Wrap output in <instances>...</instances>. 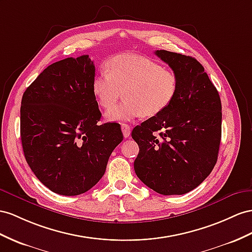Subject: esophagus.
Segmentation results:
<instances>
[{
  "label": "esophagus",
  "instance_id": "1",
  "mask_svg": "<svg viewBox=\"0 0 252 252\" xmlns=\"http://www.w3.org/2000/svg\"><path fill=\"white\" fill-rule=\"evenodd\" d=\"M121 130H122V133H124V136L126 138H127L128 136H130V134H131V127H130V126L124 124V125L121 126Z\"/></svg>",
  "mask_w": 252,
  "mask_h": 252
}]
</instances>
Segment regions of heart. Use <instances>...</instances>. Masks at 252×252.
Returning a JSON list of instances; mask_svg holds the SVG:
<instances>
[{
    "mask_svg": "<svg viewBox=\"0 0 252 252\" xmlns=\"http://www.w3.org/2000/svg\"><path fill=\"white\" fill-rule=\"evenodd\" d=\"M124 94L125 100L114 107ZM93 93L101 107L108 110L107 121H131L140 116L153 117L164 112L178 93V77L158 63L134 54L109 59L105 71L93 80Z\"/></svg>",
    "mask_w": 252,
    "mask_h": 252,
    "instance_id": "obj_1",
    "label": "heart"
}]
</instances>
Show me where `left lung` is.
Returning <instances> with one entry per match:
<instances>
[{"label":"left lung","instance_id":"8db88e82","mask_svg":"<svg viewBox=\"0 0 252 252\" xmlns=\"http://www.w3.org/2000/svg\"><path fill=\"white\" fill-rule=\"evenodd\" d=\"M156 55L176 73L178 93L164 112L133 128L139 147L134 169L160 195H183L201 184L217 162L221 102L196 59L165 50Z\"/></svg>","mask_w":252,"mask_h":252}]
</instances>
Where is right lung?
<instances>
[{
    "label": "right lung",
    "mask_w": 252,
    "mask_h": 252,
    "mask_svg": "<svg viewBox=\"0 0 252 252\" xmlns=\"http://www.w3.org/2000/svg\"><path fill=\"white\" fill-rule=\"evenodd\" d=\"M94 70L88 55L68 57L44 69L22 96L25 159L44 186L63 196L81 195L98 183L124 139L120 125H98Z\"/></svg>",
    "instance_id": "obj_1"
}]
</instances>
